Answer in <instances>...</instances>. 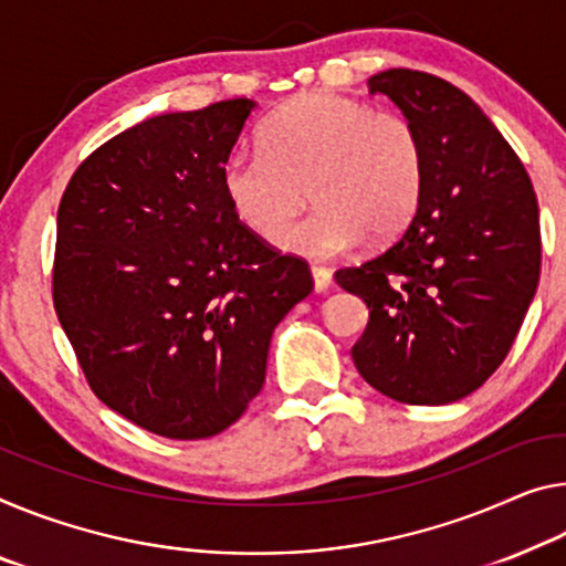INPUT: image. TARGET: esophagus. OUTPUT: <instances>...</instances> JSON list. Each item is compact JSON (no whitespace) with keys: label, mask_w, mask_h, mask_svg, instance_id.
Segmentation results:
<instances>
[{"label":"esophagus","mask_w":566,"mask_h":566,"mask_svg":"<svg viewBox=\"0 0 566 566\" xmlns=\"http://www.w3.org/2000/svg\"><path fill=\"white\" fill-rule=\"evenodd\" d=\"M311 275H313V289H316V293L328 291V285H332V271H328V268L313 265Z\"/></svg>","instance_id":"1"}]
</instances>
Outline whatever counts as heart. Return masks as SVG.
<instances>
[{
    "instance_id": "b5f03b06",
    "label": "heart",
    "mask_w": 566,
    "mask_h": 566,
    "mask_svg": "<svg viewBox=\"0 0 566 566\" xmlns=\"http://www.w3.org/2000/svg\"><path fill=\"white\" fill-rule=\"evenodd\" d=\"M424 187V146L399 113L352 95L316 91L277 108L260 128V151H232L222 189L250 230L273 238L311 193L319 207L277 235L285 250L328 258L364 234L385 242L407 228Z\"/></svg>"
}]
</instances>
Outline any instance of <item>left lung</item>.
I'll return each mask as SVG.
<instances>
[{"label":"left lung","instance_id":"obj_1","mask_svg":"<svg viewBox=\"0 0 566 566\" xmlns=\"http://www.w3.org/2000/svg\"><path fill=\"white\" fill-rule=\"evenodd\" d=\"M369 91L420 134L424 187L392 245L334 273L369 306L352 359L397 402H455L501 367L536 293V195L511 144L455 85L392 67Z\"/></svg>","mask_w":566,"mask_h":566}]
</instances>
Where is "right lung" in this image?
Masks as SVG:
<instances>
[{"mask_svg":"<svg viewBox=\"0 0 566 566\" xmlns=\"http://www.w3.org/2000/svg\"><path fill=\"white\" fill-rule=\"evenodd\" d=\"M253 101L164 113L98 146L57 207L52 303L85 381L171 440L228 430L265 381L308 263L240 222L222 164Z\"/></svg>","mask_w":566,"mask_h":566,"instance_id":"add662e5","label":"right lung"}]
</instances>
